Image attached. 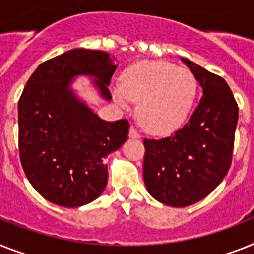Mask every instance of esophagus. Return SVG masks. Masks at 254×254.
<instances>
[{
  "label": "esophagus",
  "mask_w": 254,
  "mask_h": 254,
  "mask_svg": "<svg viewBox=\"0 0 254 254\" xmlns=\"http://www.w3.org/2000/svg\"><path fill=\"white\" fill-rule=\"evenodd\" d=\"M129 137H131V139H139L140 137V133L139 132H137V129L135 128V127H131V128H129Z\"/></svg>",
  "instance_id": "34e87169"
}]
</instances>
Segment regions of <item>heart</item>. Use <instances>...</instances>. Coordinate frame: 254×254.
I'll list each match as a JSON object with an SVG mask.
<instances>
[{
    "label": "heart",
    "mask_w": 254,
    "mask_h": 254,
    "mask_svg": "<svg viewBox=\"0 0 254 254\" xmlns=\"http://www.w3.org/2000/svg\"><path fill=\"white\" fill-rule=\"evenodd\" d=\"M113 96L122 106L139 102L137 117L146 131L170 133L186 122L197 96V80L190 70L163 61H142L125 71Z\"/></svg>",
    "instance_id": "1"
}]
</instances>
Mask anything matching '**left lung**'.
Returning <instances> with one entry per match:
<instances>
[{"label":"left lung","mask_w":254,"mask_h":254,"mask_svg":"<svg viewBox=\"0 0 254 254\" xmlns=\"http://www.w3.org/2000/svg\"><path fill=\"white\" fill-rule=\"evenodd\" d=\"M204 94L180 129L165 139H144L142 175L153 197L184 207L206 197L226 177L232 162L239 108L223 77L187 58Z\"/></svg>","instance_id":"obj_1"}]
</instances>
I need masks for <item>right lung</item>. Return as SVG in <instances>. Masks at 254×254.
Masks as SVG:
<instances>
[{"mask_svg":"<svg viewBox=\"0 0 254 254\" xmlns=\"http://www.w3.org/2000/svg\"><path fill=\"white\" fill-rule=\"evenodd\" d=\"M117 66L100 50L72 49L40 64L18 102L19 157L27 179L45 200L85 205L108 183L105 157L127 140V119L105 122L70 91L76 75L97 77L106 100Z\"/></svg>","mask_w":254,"mask_h":254,"instance_id":"add662e5","label":"right lung"}]
</instances>
